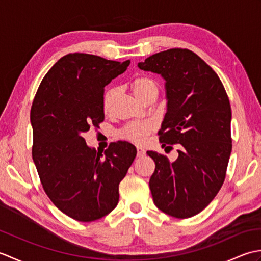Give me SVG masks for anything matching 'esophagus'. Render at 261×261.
<instances>
[{"mask_svg": "<svg viewBox=\"0 0 261 261\" xmlns=\"http://www.w3.org/2000/svg\"><path fill=\"white\" fill-rule=\"evenodd\" d=\"M145 154H146L145 149L141 148V147H137V156H138V157L141 158V157L145 156Z\"/></svg>", "mask_w": 261, "mask_h": 261, "instance_id": "obj_1", "label": "esophagus"}]
</instances>
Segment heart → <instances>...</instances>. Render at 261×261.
I'll use <instances>...</instances> for the list:
<instances>
[{
  "mask_svg": "<svg viewBox=\"0 0 261 261\" xmlns=\"http://www.w3.org/2000/svg\"><path fill=\"white\" fill-rule=\"evenodd\" d=\"M129 86L132 94L143 103L148 101L149 98L157 97L159 94L158 82L147 75L136 76L135 79L131 80ZM116 95H118V88L116 87H109L104 92L102 101L104 112H109ZM153 127L154 125L152 122H131L120 131L119 135L125 140L141 143L146 140V138L153 130Z\"/></svg>",
  "mask_w": 261,
  "mask_h": 261,
  "instance_id": "b5f03b06",
  "label": "heart"
}]
</instances>
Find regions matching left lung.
I'll return each instance as SVG.
<instances>
[{"mask_svg": "<svg viewBox=\"0 0 261 261\" xmlns=\"http://www.w3.org/2000/svg\"><path fill=\"white\" fill-rule=\"evenodd\" d=\"M138 66L165 79L168 102L159 141L181 146L174 163L147 151L156 164L149 180L153 203L174 218H191L213 201L225 179L232 150L228 94L215 71L188 49L160 51Z\"/></svg>", "mask_w": 261, "mask_h": 261, "instance_id": "obj_1", "label": "left lung"}]
</instances>
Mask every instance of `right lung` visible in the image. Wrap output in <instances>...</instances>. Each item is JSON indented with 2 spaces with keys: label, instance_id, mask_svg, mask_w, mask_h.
Here are the masks:
<instances>
[{
  "label": "right lung",
  "instance_id": "add662e5",
  "mask_svg": "<svg viewBox=\"0 0 261 261\" xmlns=\"http://www.w3.org/2000/svg\"><path fill=\"white\" fill-rule=\"evenodd\" d=\"M129 64L68 54L49 69L33 98L32 159L42 187L56 207L81 222L112 212L120 181L137 156L126 141L112 142L103 154L83 138L104 121V87Z\"/></svg>",
  "mask_w": 261,
  "mask_h": 261
}]
</instances>
